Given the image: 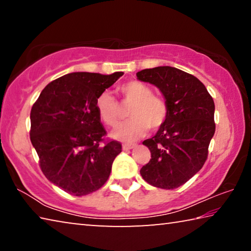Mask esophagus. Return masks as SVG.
<instances>
[{
  "instance_id": "esophagus-1",
  "label": "esophagus",
  "mask_w": 251,
  "mask_h": 251,
  "mask_svg": "<svg viewBox=\"0 0 251 251\" xmlns=\"http://www.w3.org/2000/svg\"><path fill=\"white\" fill-rule=\"evenodd\" d=\"M136 144H124V145H123V150L128 151V150H131V148H134Z\"/></svg>"
}]
</instances>
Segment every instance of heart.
<instances>
[{
  "mask_svg": "<svg viewBox=\"0 0 251 251\" xmlns=\"http://www.w3.org/2000/svg\"><path fill=\"white\" fill-rule=\"evenodd\" d=\"M122 103L130 105L128 117L123 124L118 125L112 136L122 142H133L143 137L148 128L159 129L164 126L169 115L167 101L159 95L152 93L151 86L139 80H127L117 87ZM97 114L104 124L114 127L120 122V105L110 93L103 92L95 101Z\"/></svg>",
  "mask_w": 251,
  "mask_h": 251,
  "instance_id": "obj_1",
  "label": "heart"
}]
</instances>
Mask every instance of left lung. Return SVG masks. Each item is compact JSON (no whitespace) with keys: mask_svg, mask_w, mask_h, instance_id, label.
Listing matches in <instances>:
<instances>
[{"mask_svg":"<svg viewBox=\"0 0 251 251\" xmlns=\"http://www.w3.org/2000/svg\"><path fill=\"white\" fill-rule=\"evenodd\" d=\"M136 75L143 82L156 85L169 107L164 126L154 137L143 142L151 158L142 167L141 175L158 188H178L207 160L216 129L214 100L197 77L175 67L146 69Z\"/></svg>","mask_w":251,"mask_h":251,"instance_id":"left-lung-1","label":"left lung"}]
</instances>
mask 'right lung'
<instances>
[{"label":"right lung","mask_w":251,"mask_h":251,"mask_svg":"<svg viewBox=\"0 0 251 251\" xmlns=\"http://www.w3.org/2000/svg\"><path fill=\"white\" fill-rule=\"evenodd\" d=\"M123 74H66L46 85L32 106L29 138L41 171L73 196L103 187L122 151L120 142L106 138L95 101Z\"/></svg>","instance_id":"obj_1"}]
</instances>
